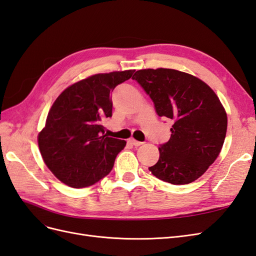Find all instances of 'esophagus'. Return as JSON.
Returning a JSON list of instances; mask_svg holds the SVG:
<instances>
[{
	"instance_id": "1",
	"label": "esophagus",
	"mask_w": 256,
	"mask_h": 256,
	"mask_svg": "<svg viewBox=\"0 0 256 256\" xmlns=\"http://www.w3.org/2000/svg\"><path fill=\"white\" fill-rule=\"evenodd\" d=\"M129 143H130V144H132V145H134V146H136V147H138V146H141V145L143 144V142L136 141V140H134V138H129Z\"/></svg>"
}]
</instances>
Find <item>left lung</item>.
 <instances>
[{
	"label": "left lung",
	"instance_id": "1",
	"mask_svg": "<svg viewBox=\"0 0 256 256\" xmlns=\"http://www.w3.org/2000/svg\"><path fill=\"white\" fill-rule=\"evenodd\" d=\"M132 79L157 114L174 122L170 140L159 147L158 162L148 170L172 184L196 180L219 156L226 138L228 116L218 96L196 76L175 69H142Z\"/></svg>",
	"mask_w": 256,
	"mask_h": 256
}]
</instances>
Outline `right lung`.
Instances as JSON below:
<instances>
[{
    "label": "right lung",
    "mask_w": 256,
    "mask_h": 256,
    "mask_svg": "<svg viewBox=\"0 0 256 256\" xmlns=\"http://www.w3.org/2000/svg\"><path fill=\"white\" fill-rule=\"evenodd\" d=\"M134 72L88 76L67 88L52 104L38 146L46 166L62 182L84 188L111 172L126 141L106 136L102 122L112 116L111 92Z\"/></svg>",
    "instance_id": "1"
}]
</instances>
